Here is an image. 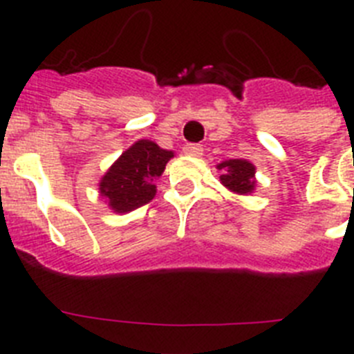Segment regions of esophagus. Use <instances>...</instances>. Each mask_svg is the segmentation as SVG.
Wrapping results in <instances>:
<instances>
[{"mask_svg":"<svg viewBox=\"0 0 354 354\" xmlns=\"http://www.w3.org/2000/svg\"><path fill=\"white\" fill-rule=\"evenodd\" d=\"M183 152L186 156H192V158H200V156L204 154V149L200 145H195V143H189V145L184 147Z\"/></svg>","mask_w":354,"mask_h":354,"instance_id":"34e87169","label":"esophagus"}]
</instances>
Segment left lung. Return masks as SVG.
<instances>
[{"label": "left lung", "instance_id": "left-lung-1", "mask_svg": "<svg viewBox=\"0 0 354 354\" xmlns=\"http://www.w3.org/2000/svg\"><path fill=\"white\" fill-rule=\"evenodd\" d=\"M216 168L221 170L220 183L234 195H252L255 192V165L248 159H227Z\"/></svg>", "mask_w": 354, "mask_h": 354}]
</instances>
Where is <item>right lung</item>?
<instances>
[{
    "label": "right lung",
    "mask_w": 354,
    "mask_h": 354,
    "mask_svg": "<svg viewBox=\"0 0 354 354\" xmlns=\"http://www.w3.org/2000/svg\"><path fill=\"white\" fill-rule=\"evenodd\" d=\"M171 158L174 150L161 149L156 142H134L99 180V193L104 204L117 214H126L149 204L158 192L156 180Z\"/></svg>",
    "instance_id": "add662e5"
}]
</instances>
